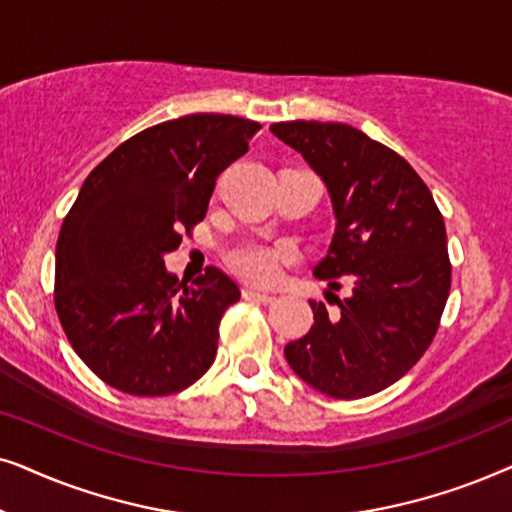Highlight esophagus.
<instances>
[{"mask_svg": "<svg viewBox=\"0 0 512 512\" xmlns=\"http://www.w3.org/2000/svg\"><path fill=\"white\" fill-rule=\"evenodd\" d=\"M243 299H248V302H257V304H271L274 302V295H267V292H257L252 288H245L243 290Z\"/></svg>", "mask_w": 512, "mask_h": 512, "instance_id": "1", "label": "esophagus"}]
</instances>
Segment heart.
<instances>
[{"label":"heart","mask_w":512,"mask_h":512,"mask_svg":"<svg viewBox=\"0 0 512 512\" xmlns=\"http://www.w3.org/2000/svg\"><path fill=\"white\" fill-rule=\"evenodd\" d=\"M229 269L243 281L255 285H274L283 274V267H288L297 260V252L290 243H257V241H243L231 245L224 252Z\"/></svg>","instance_id":"b5f03b06"}]
</instances>
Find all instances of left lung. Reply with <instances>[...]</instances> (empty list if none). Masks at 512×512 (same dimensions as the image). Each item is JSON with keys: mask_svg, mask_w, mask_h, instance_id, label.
<instances>
[{"mask_svg": "<svg viewBox=\"0 0 512 512\" xmlns=\"http://www.w3.org/2000/svg\"><path fill=\"white\" fill-rule=\"evenodd\" d=\"M271 133L304 156L330 194L335 236L313 276L351 295L285 346L299 379L337 400L384 391L417 365L438 332L452 264L431 189L403 156L358 128L281 121Z\"/></svg>", "mask_w": 512, "mask_h": 512, "instance_id": "left-lung-1", "label": "left lung"}]
</instances>
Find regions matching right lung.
Wrapping results in <instances>:
<instances>
[{"label": "right lung", "mask_w": 512, "mask_h": 512, "mask_svg": "<svg viewBox=\"0 0 512 512\" xmlns=\"http://www.w3.org/2000/svg\"><path fill=\"white\" fill-rule=\"evenodd\" d=\"M260 124L187 114L133 135L91 170L56 245V311L77 356L119 391L152 398L213 365L241 290L217 267L192 285L163 255L206 217L215 182Z\"/></svg>", "instance_id": "1"}]
</instances>
